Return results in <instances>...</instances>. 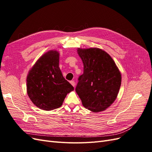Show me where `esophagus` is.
Returning <instances> with one entry per match:
<instances>
[{"mask_svg": "<svg viewBox=\"0 0 152 152\" xmlns=\"http://www.w3.org/2000/svg\"><path fill=\"white\" fill-rule=\"evenodd\" d=\"M70 83H71V84L73 86H74V87L75 86V85H76V84H75V82L74 81H70Z\"/></svg>", "mask_w": 152, "mask_h": 152, "instance_id": "obj_1", "label": "esophagus"}]
</instances>
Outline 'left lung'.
I'll return each mask as SVG.
<instances>
[{"mask_svg": "<svg viewBox=\"0 0 152 152\" xmlns=\"http://www.w3.org/2000/svg\"><path fill=\"white\" fill-rule=\"evenodd\" d=\"M83 74L78 78L76 91L86 109L99 112L108 108L118 95L121 74L112 58L99 48H78Z\"/></svg>", "mask_w": 152, "mask_h": 152, "instance_id": "left-lung-1", "label": "left lung"}]
</instances>
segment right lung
I'll return each mask as SVG.
<instances>
[{"mask_svg": "<svg viewBox=\"0 0 152 152\" xmlns=\"http://www.w3.org/2000/svg\"><path fill=\"white\" fill-rule=\"evenodd\" d=\"M59 53L50 50L38 58L29 71L27 94L34 105L44 110L60 107L74 88L63 77L59 66Z\"/></svg>", "mask_w": 152, "mask_h": 152, "instance_id": "obj_1", "label": "right lung"}]
</instances>
